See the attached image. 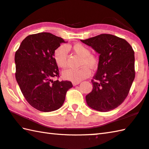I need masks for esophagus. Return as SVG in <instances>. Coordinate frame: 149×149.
<instances>
[{"mask_svg":"<svg viewBox=\"0 0 149 149\" xmlns=\"http://www.w3.org/2000/svg\"><path fill=\"white\" fill-rule=\"evenodd\" d=\"M79 83H80V81H74V82H72V84L74 86L77 85V84H79Z\"/></svg>","mask_w":149,"mask_h":149,"instance_id":"esophagus-1","label":"esophagus"}]
</instances>
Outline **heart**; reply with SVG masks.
I'll use <instances>...</instances> for the list:
<instances>
[{
  "instance_id": "1",
  "label": "heart",
  "mask_w": 149,
  "mask_h": 149,
  "mask_svg": "<svg viewBox=\"0 0 149 149\" xmlns=\"http://www.w3.org/2000/svg\"><path fill=\"white\" fill-rule=\"evenodd\" d=\"M69 47L68 46H61L55 50L54 57L55 63L61 68H65L67 66V54ZM75 53L82 57L81 68H68L63 72V77L65 79L72 81H81L88 77L91 74V71L88 65L94 68L98 65V59L95 55L91 54L90 49L85 45L81 43H76L71 46Z\"/></svg>"
}]
</instances>
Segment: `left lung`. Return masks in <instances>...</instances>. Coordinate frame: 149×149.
I'll return each mask as SVG.
<instances>
[{
  "label": "left lung",
  "instance_id": "left-lung-1",
  "mask_svg": "<svg viewBox=\"0 0 149 149\" xmlns=\"http://www.w3.org/2000/svg\"><path fill=\"white\" fill-rule=\"evenodd\" d=\"M81 41L100 54L93 89L86 95L89 107L109 112L123 103L135 77L134 52L127 40L101 34Z\"/></svg>",
  "mask_w": 149,
  "mask_h": 149
}]
</instances>
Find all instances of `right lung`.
I'll use <instances>...</instances> for the list:
<instances>
[{"instance_id": "obj_1", "label": "right lung", "mask_w": 149, "mask_h": 149, "mask_svg": "<svg viewBox=\"0 0 149 149\" xmlns=\"http://www.w3.org/2000/svg\"><path fill=\"white\" fill-rule=\"evenodd\" d=\"M62 38L42 32L22 40L15 55V77L23 95L31 107L41 112H52L62 107L66 92L73 86L68 81H53L59 77L54 60L55 50Z\"/></svg>"}]
</instances>
